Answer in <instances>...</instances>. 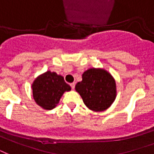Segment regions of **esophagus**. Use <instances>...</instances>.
Returning <instances> with one entry per match:
<instances>
[{"instance_id": "34e87169", "label": "esophagus", "mask_w": 154, "mask_h": 154, "mask_svg": "<svg viewBox=\"0 0 154 154\" xmlns=\"http://www.w3.org/2000/svg\"><path fill=\"white\" fill-rule=\"evenodd\" d=\"M70 85V87H71V88H72V89H74V88H75V83H71Z\"/></svg>"}]
</instances>
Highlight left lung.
<instances>
[{
    "label": "left lung",
    "instance_id": "left-lung-1",
    "mask_svg": "<svg viewBox=\"0 0 154 154\" xmlns=\"http://www.w3.org/2000/svg\"><path fill=\"white\" fill-rule=\"evenodd\" d=\"M84 105L95 112L106 110L110 107L117 96L115 79L102 68H89L82 75V81L75 85Z\"/></svg>",
    "mask_w": 154,
    "mask_h": 154
}]
</instances>
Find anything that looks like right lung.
<instances>
[{
  "label": "right lung",
  "mask_w": 154,
  "mask_h": 154,
  "mask_svg": "<svg viewBox=\"0 0 154 154\" xmlns=\"http://www.w3.org/2000/svg\"><path fill=\"white\" fill-rule=\"evenodd\" d=\"M32 95L35 103L44 109L55 108L64 92L71 88L64 80L63 76L48 70L35 79L32 84Z\"/></svg>",
  "instance_id": "1"
}]
</instances>
